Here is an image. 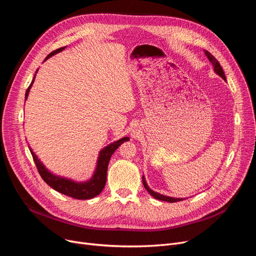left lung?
Here are the masks:
<instances>
[{"label": "left lung", "instance_id": "left-lung-1", "mask_svg": "<svg viewBox=\"0 0 256 256\" xmlns=\"http://www.w3.org/2000/svg\"><path fill=\"white\" fill-rule=\"evenodd\" d=\"M204 54L206 56L208 57V59L210 60V62L212 64V67H214V74H217L219 76H221L224 80H226V76L224 74V72L222 70V67L220 65V63L218 62V60L214 58L210 52H208V50H204ZM142 182H143V186L145 189L147 190V192H148L154 198L156 199H158V200H162V201H167V202H178V201H182V200H184L186 198H176V197H169V196H166V195H163V194H160L158 192H154V190H152L148 186V184H147L146 180H145V178L144 176H142Z\"/></svg>", "mask_w": 256, "mask_h": 256}]
</instances>
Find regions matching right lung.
Returning <instances> with one entry per match:
<instances>
[{"label": "right lung", "mask_w": 256, "mask_h": 256, "mask_svg": "<svg viewBox=\"0 0 256 256\" xmlns=\"http://www.w3.org/2000/svg\"><path fill=\"white\" fill-rule=\"evenodd\" d=\"M65 48L66 46H63V48H60L52 52L50 55L46 58L44 61H46L52 56L56 55V54L62 52L63 50H65ZM37 72H38V70L35 72V76L32 80V83L30 84L29 88L26 91L24 100H26V98H28L29 92L34 83V80H35ZM128 140H130L128 137H124L115 142L110 143L108 146H104L102 150H100V152H98V160H96V169H94L92 176L89 180H84V182H76L72 178L60 176H57V174H55V173H52L44 166V164L42 162V160L38 158L37 154H35V152H33V150L30 146H29V150L31 152V154L33 156V160L36 164V167L38 169L40 176L42 178V180L50 188H52L54 190H56L57 192L64 194L66 196H70V197H72L76 199L86 200V199H91V198H94L96 196L100 195V192L104 190V186L106 182V171H108V165H109L110 158L118 147L124 142L128 141Z\"/></svg>", "instance_id": "1"}]
</instances>
